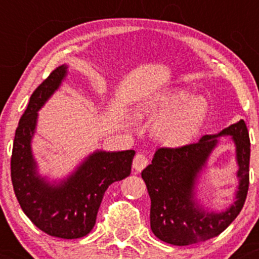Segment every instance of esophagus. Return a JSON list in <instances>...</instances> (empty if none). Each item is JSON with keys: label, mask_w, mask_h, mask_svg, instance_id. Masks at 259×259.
Wrapping results in <instances>:
<instances>
[{"label": "esophagus", "mask_w": 259, "mask_h": 259, "mask_svg": "<svg viewBox=\"0 0 259 259\" xmlns=\"http://www.w3.org/2000/svg\"><path fill=\"white\" fill-rule=\"evenodd\" d=\"M148 163H149L148 156L143 153H138L137 155H135L134 160H133V166H134L135 170L140 171V170H143L146 165H148Z\"/></svg>", "instance_id": "esophagus-1"}]
</instances>
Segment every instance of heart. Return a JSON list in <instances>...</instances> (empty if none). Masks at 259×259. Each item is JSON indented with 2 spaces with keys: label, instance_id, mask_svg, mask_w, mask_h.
I'll list each match as a JSON object with an SVG mask.
<instances>
[{
  "label": "heart",
  "instance_id": "1",
  "mask_svg": "<svg viewBox=\"0 0 259 259\" xmlns=\"http://www.w3.org/2000/svg\"><path fill=\"white\" fill-rule=\"evenodd\" d=\"M156 113L163 114L155 125L156 137L169 145L188 144L197 135L208 113L203 96H190L185 90H173L154 103Z\"/></svg>",
  "mask_w": 259,
  "mask_h": 259
}]
</instances>
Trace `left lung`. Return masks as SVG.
I'll use <instances>...</instances> for the list:
<instances>
[{
  "label": "left lung",
  "instance_id": "8db88e82",
  "mask_svg": "<svg viewBox=\"0 0 259 259\" xmlns=\"http://www.w3.org/2000/svg\"><path fill=\"white\" fill-rule=\"evenodd\" d=\"M232 135L237 148L240 187L237 200L222 213H205L194 199V184L216 137ZM250 142L244 120L231 125L218 135H204L199 142L159 148L142 177L150 197V227L160 241L190 245L219 236L241 213L249 187Z\"/></svg>",
  "mask_w": 259,
  "mask_h": 259
}]
</instances>
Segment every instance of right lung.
<instances>
[{"label": "right lung", "instance_id": "obj_1", "mask_svg": "<svg viewBox=\"0 0 259 259\" xmlns=\"http://www.w3.org/2000/svg\"><path fill=\"white\" fill-rule=\"evenodd\" d=\"M65 75L66 66L56 67L31 95L15 133L11 180L23 213L38 229L56 238L76 239L90 233L95 226L109 185L130 176L135 151H98L59 187H52L36 174L30 143L37 111Z\"/></svg>", "mask_w": 259, "mask_h": 259}]
</instances>
